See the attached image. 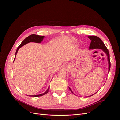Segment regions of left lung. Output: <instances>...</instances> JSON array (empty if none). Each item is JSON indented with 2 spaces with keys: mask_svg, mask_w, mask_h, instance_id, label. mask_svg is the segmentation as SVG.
Listing matches in <instances>:
<instances>
[{
  "mask_svg": "<svg viewBox=\"0 0 120 120\" xmlns=\"http://www.w3.org/2000/svg\"><path fill=\"white\" fill-rule=\"evenodd\" d=\"M88 38L91 40V42H90V44L89 47L90 49H102L103 51L107 54L108 56V59L109 61V71H110V68H111V62L110 60V54L109 50L106 45H105L103 41H101V39H100L99 37H97V36H89ZM70 90L71 93H73L71 88H69ZM91 95V96H93Z\"/></svg>",
  "mask_w": 120,
  "mask_h": 120,
  "instance_id": "8db88e82",
  "label": "left lung"
}]
</instances>
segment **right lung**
I'll return each mask as SVG.
<instances>
[{"label":"right lung","mask_w":120,"mask_h":120,"mask_svg":"<svg viewBox=\"0 0 120 120\" xmlns=\"http://www.w3.org/2000/svg\"><path fill=\"white\" fill-rule=\"evenodd\" d=\"M44 38V37L43 36H41V35H36V34H31L30 36H28V37H27L26 38H25L23 41H22V42L21 43V44L18 47L17 49H16V53H15V57H14V60H15V56L16 55V53H17L18 50H19V49L21 47H22V46H23L24 45H25V44H26V43H28V42H37V43H40L41 42V41H42L43 38ZM49 87L48 89L44 93H43L42 94H40V95H30V96L31 97H39V96H41L45 95V94H47L48 93L49 90Z\"/></svg>","instance_id":"obj_1"}]
</instances>
